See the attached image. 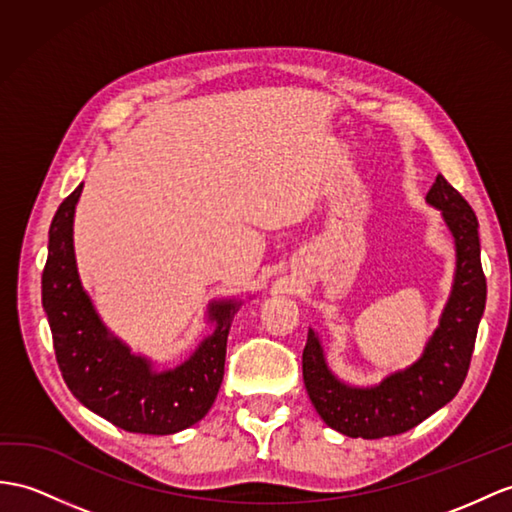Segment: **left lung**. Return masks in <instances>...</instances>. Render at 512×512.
Segmentation results:
<instances>
[{
  "instance_id": "1",
  "label": "left lung",
  "mask_w": 512,
  "mask_h": 512,
  "mask_svg": "<svg viewBox=\"0 0 512 512\" xmlns=\"http://www.w3.org/2000/svg\"><path fill=\"white\" fill-rule=\"evenodd\" d=\"M428 202L443 210L447 228L456 241L458 263L454 291L441 326L436 328L419 363L373 389H354L332 376L317 334L308 332L302 369L310 402L330 428L352 439H382L408 432L454 400L467 378L486 304L478 219L467 199L443 176H436Z\"/></svg>"
}]
</instances>
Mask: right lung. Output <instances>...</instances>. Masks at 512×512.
I'll return each mask as SVG.
<instances>
[{
  "label": "right lung",
  "mask_w": 512,
  "mask_h": 512,
  "mask_svg": "<svg viewBox=\"0 0 512 512\" xmlns=\"http://www.w3.org/2000/svg\"><path fill=\"white\" fill-rule=\"evenodd\" d=\"M80 193L82 184L56 210L41 278L58 369L69 391L117 428L139 434L180 432L215 404L236 304L210 306L217 328L184 365L165 373L152 371L147 360L112 339L82 291L71 232Z\"/></svg>",
  "instance_id": "add662e5"
}]
</instances>
